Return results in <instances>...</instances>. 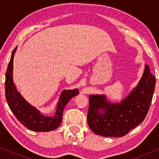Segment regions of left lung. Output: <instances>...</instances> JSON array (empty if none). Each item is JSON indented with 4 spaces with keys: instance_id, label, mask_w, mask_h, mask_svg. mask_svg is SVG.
I'll return each instance as SVG.
<instances>
[{
    "instance_id": "obj_1",
    "label": "left lung",
    "mask_w": 159,
    "mask_h": 159,
    "mask_svg": "<svg viewBox=\"0 0 159 159\" xmlns=\"http://www.w3.org/2000/svg\"><path fill=\"white\" fill-rule=\"evenodd\" d=\"M156 79L149 66L137 88L120 103H111L102 95H89L88 124L90 129L104 137L125 136L143 122L148 112ZM103 110L101 113L99 109Z\"/></svg>"
}]
</instances>
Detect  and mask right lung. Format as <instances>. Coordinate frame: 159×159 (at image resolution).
I'll use <instances>...</instances> for the list:
<instances>
[{
    "label": "right lung",
    "instance_id": "add662e5",
    "mask_svg": "<svg viewBox=\"0 0 159 159\" xmlns=\"http://www.w3.org/2000/svg\"><path fill=\"white\" fill-rule=\"evenodd\" d=\"M16 49V47L12 51L11 57L6 72L5 94L8 105L16 118L30 130L34 132H48L54 130L61 123L65 106L68 103L71 98L79 93V91L77 89L63 91L53 117L44 116L40 114L39 111L30 106L21 97L13 83V59Z\"/></svg>",
    "mask_w": 159,
    "mask_h": 159
}]
</instances>
